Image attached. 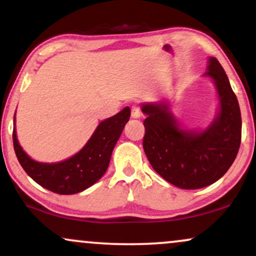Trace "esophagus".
<instances>
[{"label": "esophagus", "instance_id": "obj_1", "mask_svg": "<svg viewBox=\"0 0 256 256\" xmlns=\"http://www.w3.org/2000/svg\"><path fill=\"white\" fill-rule=\"evenodd\" d=\"M141 115H142L141 108H140L138 104H134V106L132 107V118H141Z\"/></svg>", "mask_w": 256, "mask_h": 256}]
</instances>
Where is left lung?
I'll list each match as a JSON object with an SVG mask.
<instances>
[{
	"label": "left lung",
	"mask_w": 256,
	"mask_h": 256,
	"mask_svg": "<svg viewBox=\"0 0 256 256\" xmlns=\"http://www.w3.org/2000/svg\"><path fill=\"white\" fill-rule=\"evenodd\" d=\"M205 76L219 94L220 110L202 132L182 129L164 102L142 104L146 115L143 149L154 170L174 186L196 190L220 180L232 166L241 143V113L222 66L211 57Z\"/></svg>",
	"instance_id": "1"
}]
</instances>
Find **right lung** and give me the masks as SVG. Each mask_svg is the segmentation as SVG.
I'll return each mask as SVG.
<instances>
[{
    "instance_id": "1",
    "label": "right lung",
    "mask_w": 256,
    "mask_h": 256,
    "mask_svg": "<svg viewBox=\"0 0 256 256\" xmlns=\"http://www.w3.org/2000/svg\"><path fill=\"white\" fill-rule=\"evenodd\" d=\"M130 118V108L101 122L85 146L74 156L58 163H40L31 160L12 132L14 149L24 171L40 186L59 194H74L96 183L106 172L112 152L124 126Z\"/></svg>"
}]
</instances>
